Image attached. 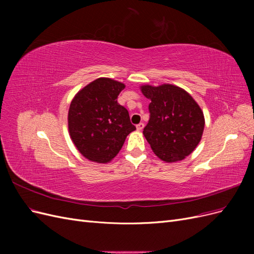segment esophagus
<instances>
[{"mask_svg": "<svg viewBox=\"0 0 254 254\" xmlns=\"http://www.w3.org/2000/svg\"><path fill=\"white\" fill-rule=\"evenodd\" d=\"M143 128H144V124H143V123H140V124L136 125V129L139 130V131H141V130H142Z\"/></svg>", "mask_w": 254, "mask_h": 254, "instance_id": "1", "label": "esophagus"}]
</instances>
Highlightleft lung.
Masks as SVG:
<instances>
[{
    "label": "left lung",
    "mask_w": 254,
    "mask_h": 254,
    "mask_svg": "<svg viewBox=\"0 0 254 254\" xmlns=\"http://www.w3.org/2000/svg\"><path fill=\"white\" fill-rule=\"evenodd\" d=\"M141 91L151 101L143 134L155 155L168 163L190 155L204 129L203 112L195 99L186 90L170 83L158 87L144 84Z\"/></svg>",
    "instance_id": "8db88e82"
}]
</instances>
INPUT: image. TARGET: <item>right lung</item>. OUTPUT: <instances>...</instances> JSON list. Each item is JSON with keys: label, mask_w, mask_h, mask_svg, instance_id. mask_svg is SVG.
<instances>
[{"label": "right lung", "mask_w": 254, "mask_h": 254, "mask_svg": "<svg viewBox=\"0 0 254 254\" xmlns=\"http://www.w3.org/2000/svg\"><path fill=\"white\" fill-rule=\"evenodd\" d=\"M124 89V83L101 77L82 88L71 102L68 132L76 148L90 161L110 162L135 130L127 109L118 103Z\"/></svg>", "instance_id": "1"}]
</instances>
